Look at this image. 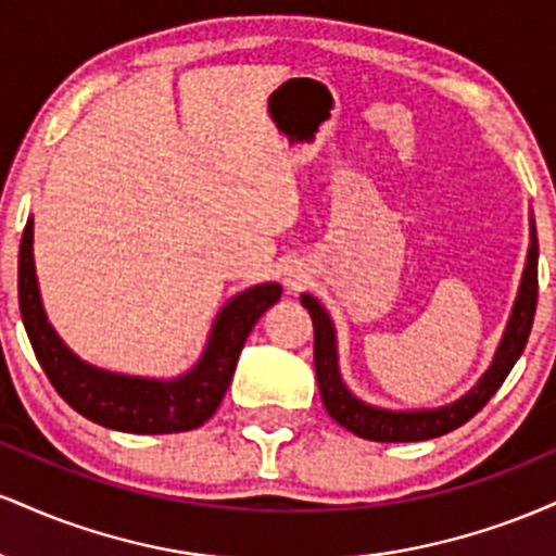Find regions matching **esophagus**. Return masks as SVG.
I'll list each match as a JSON object with an SVG mask.
<instances>
[{
	"instance_id": "1",
	"label": "esophagus",
	"mask_w": 556,
	"mask_h": 556,
	"mask_svg": "<svg viewBox=\"0 0 556 556\" xmlns=\"http://www.w3.org/2000/svg\"><path fill=\"white\" fill-rule=\"evenodd\" d=\"M303 282H305V274H300V269L287 271V277H285L287 290H300V287H303Z\"/></svg>"
}]
</instances>
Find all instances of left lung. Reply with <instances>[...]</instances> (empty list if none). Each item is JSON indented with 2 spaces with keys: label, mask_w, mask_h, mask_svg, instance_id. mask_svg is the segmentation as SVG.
Wrapping results in <instances>:
<instances>
[{
  "label": "left lung",
  "mask_w": 556,
  "mask_h": 556,
  "mask_svg": "<svg viewBox=\"0 0 556 556\" xmlns=\"http://www.w3.org/2000/svg\"><path fill=\"white\" fill-rule=\"evenodd\" d=\"M300 303L308 308L311 318H314V363L318 392H321L327 413L342 429L353 431L361 439H371V442H424V439L442 437V433H450L468 424L494 397V392L502 387V381L507 379V374L513 371V366L526 350L528 334H531L533 327L535 303H539V240H535V227L531 222V248H528L518 300H515L513 316H509L489 371L481 376V381L465 397L450 402L444 407H433V410H384V407H374L355 397L340 376L337 334L329 314L308 292L300 295Z\"/></svg>",
  "instance_id": "8db88e82"
}]
</instances>
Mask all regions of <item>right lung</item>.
I'll return each mask as SVG.
<instances>
[{
    "mask_svg": "<svg viewBox=\"0 0 556 556\" xmlns=\"http://www.w3.org/2000/svg\"><path fill=\"white\" fill-rule=\"evenodd\" d=\"M279 295L282 287L266 282L229 300L216 316L201 361L180 379L162 381L101 371L80 361L47 321L34 266V219H28L23 229L17 298L36 358L73 410L114 431L177 433L206 424L225 400L248 334Z\"/></svg>",
    "mask_w": 556,
    "mask_h": 556,
    "instance_id": "right-lung-1",
    "label": "right lung"
}]
</instances>
